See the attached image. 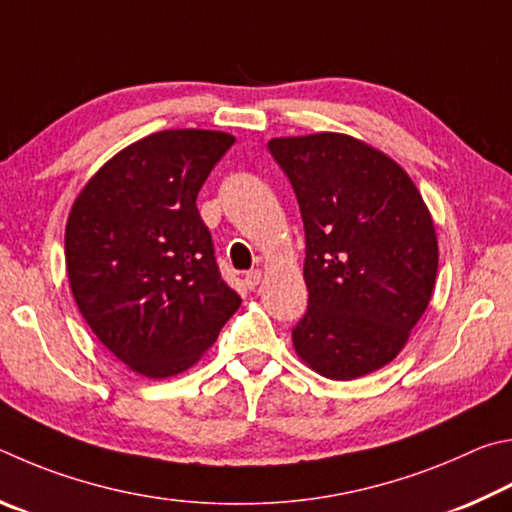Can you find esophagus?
<instances>
[{"label":"esophagus","mask_w":512,"mask_h":512,"mask_svg":"<svg viewBox=\"0 0 512 512\" xmlns=\"http://www.w3.org/2000/svg\"><path fill=\"white\" fill-rule=\"evenodd\" d=\"M261 279H263L261 270H249V272L245 274V285H247L249 290H256V285L261 283Z\"/></svg>","instance_id":"34e87169"}]
</instances>
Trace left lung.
<instances>
[{"instance_id": "left-lung-1", "label": "left lung", "mask_w": 512, "mask_h": 512, "mask_svg": "<svg viewBox=\"0 0 512 512\" xmlns=\"http://www.w3.org/2000/svg\"><path fill=\"white\" fill-rule=\"evenodd\" d=\"M306 231L308 310L292 328L303 362L330 380L382 369L432 299L438 242L418 188L396 161L346 134L267 143Z\"/></svg>"}]
</instances>
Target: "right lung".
Returning <instances> with one entry per match:
<instances>
[{"label": "right lung", "instance_id": "1", "mask_svg": "<svg viewBox=\"0 0 512 512\" xmlns=\"http://www.w3.org/2000/svg\"><path fill=\"white\" fill-rule=\"evenodd\" d=\"M233 141L213 130L150 134L107 161L71 206L65 258L80 315L146 378L193 366L240 306L195 204Z\"/></svg>", "mask_w": 512, "mask_h": 512}]
</instances>
